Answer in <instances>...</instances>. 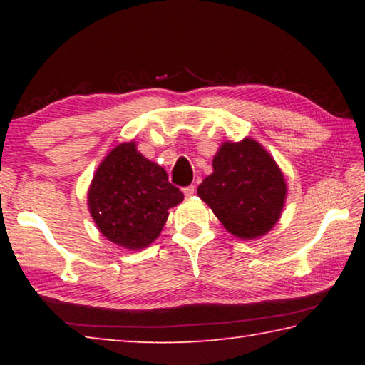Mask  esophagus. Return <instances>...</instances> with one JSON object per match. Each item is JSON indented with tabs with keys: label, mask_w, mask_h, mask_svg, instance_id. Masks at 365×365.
I'll use <instances>...</instances> for the list:
<instances>
[{
	"label": "esophagus",
	"mask_w": 365,
	"mask_h": 365,
	"mask_svg": "<svg viewBox=\"0 0 365 365\" xmlns=\"http://www.w3.org/2000/svg\"><path fill=\"white\" fill-rule=\"evenodd\" d=\"M183 195L187 196V197L193 196V195H195V187H193V185H190V187H185V188H183Z\"/></svg>",
	"instance_id": "esophagus-1"
}]
</instances>
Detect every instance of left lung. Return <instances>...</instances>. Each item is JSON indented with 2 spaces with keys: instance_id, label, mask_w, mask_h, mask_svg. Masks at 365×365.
Returning a JSON list of instances; mask_svg holds the SVG:
<instances>
[{
  "instance_id": "8db88e82",
  "label": "left lung",
  "mask_w": 365,
  "mask_h": 365,
  "mask_svg": "<svg viewBox=\"0 0 365 365\" xmlns=\"http://www.w3.org/2000/svg\"><path fill=\"white\" fill-rule=\"evenodd\" d=\"M214 172L197 187V196L237 238L267 233L285 206L287 182L261 143L245 138L225 141L212 159Z\"/></svg>"
}]
</instances>
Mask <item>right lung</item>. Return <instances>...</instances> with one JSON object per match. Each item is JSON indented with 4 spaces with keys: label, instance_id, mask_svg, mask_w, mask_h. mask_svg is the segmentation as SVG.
<instances>
[{
    "label": "right lung",
    "instance_id": "add662e5",
    "mask_svg": "<svg viewBox=\"0 0 365 365\" xmlns=\"http://www.w3.org/2000/svg\"><path fill=\"white\" fill-rule=\"evenodd\" d=\"M183 193L168 172L137 151V143L117 145L98 169L88 190V209L109 242L141 250L159 237L169 209Z\"/></svg>",
    "mask_w": 365,
    "mask_h": 365
}]
</instances>
